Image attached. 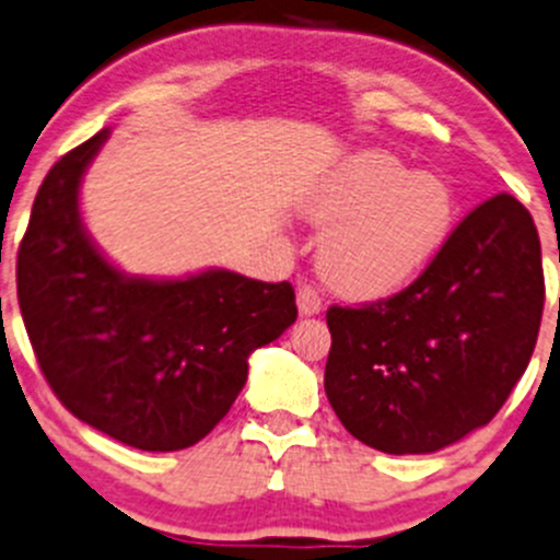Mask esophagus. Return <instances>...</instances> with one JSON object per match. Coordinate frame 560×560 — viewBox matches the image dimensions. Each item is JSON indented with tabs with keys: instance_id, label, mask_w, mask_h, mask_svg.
Here are the masks:
<instances>
[{
	"instance_id": "34e87169",
	"label": "esophagus",
	"mask_w": 560,
	"mask_h": 560,
	"mask_svg": "<svg viewBox=\"0 0 560 560\" xmlns=\"http://www.w3.org/2000/svg\"><path fill=\"white\" fill-rule=\"evenodd\" d=\"M298 308L303 316H314L322 311L319 290L314 284H300L298 287Z\"/></svg>"
}]
</instances>
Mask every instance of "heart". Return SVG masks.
Wrapping results in <instances>:
<instances>
[{
  "mask_svg": "<svg viewBox=\"0 0 560 560\" xmlns=\"http://www.w3.org/2000/svg\"><path fill=\"white\" fill-rule=\"evenodd\" d=\"M308 214L329 228L322 270L351 298L402 290L434 260L456 220V198L438 174L410 172L386 152H359L314 196Z\"/></svg>",
  "mask_w": 560,
  "mask_h": 560,
  "instance_id": "heart-1",
  "label": "heart"
}]
</instances>
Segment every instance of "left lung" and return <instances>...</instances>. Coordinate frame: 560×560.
I'll use <instances>...</instances> for the list:
<instances>
[{"label": "left lung", "instance_id": "8db88e82", "mask_svg": "<svg viewBox=\"0 0 560 560\" xmlns=\"http://www.w3.org/2000/svg\"><path fill=\"white\" fill-rule=\"evenodd\" d=\"M545 308L537 225L499 192L394 298L327 311L325 392L375 451L434 453L486 427L534 354Z\"/></svg>", "mask_w": 560, "mask_h": 560}]
</instances>
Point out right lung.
Instances as JSON below:
<instances>
[{
  "mask_svg": "<svg viewBox=\"0 0 560 560\" xmlns=\"http://www.w3.org/2000/svg\"><path fill=\"white\" fill-rule=\"evenodd\" d=\"M109 128L45 176L18 249V303L39 370L69 413L139 451H182L217 427L249 354L295 325L290 281L209 268L144 279L115 268L80 220V182Z\"/></svg>",
  "mask_w": 560,
  "mask_h": 560,
  "instance_id": "add662e5",
  "label": "right lung"
}]
</instances>
